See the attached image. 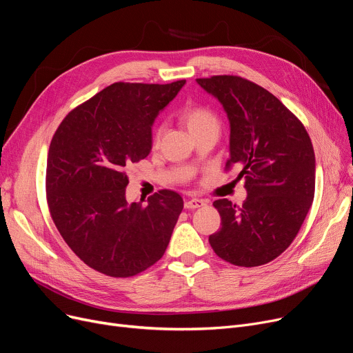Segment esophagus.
I'll return each mask as SVG.
<instances>
[{
  "label": "esophagus",
  "mask_w": 353,
  "mask_h": 353,
  "mask_svg": "<svg viewBox=\"0 0 353 353\" xmlns=\"http://www.w3.org/2000/svg\"><path fill=\"white\" fill-rule=\"evenodd\" d=\"M205 203V201H202V199H189V201L185 202V209H197V208H202Z\"/></svg>",
  "instance_id": "34e87169"
}]
</instances>
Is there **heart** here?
<instances>
[{
	"mask_svg": "<svg viewBox=\"0 0 353 353\" xmlns=\"http://www.w3.org/2000/svg\"><path fill=\"white\" fill-rule=\"evenodd\" d=\"M183 121L190 131V134H196L199 131H203L208 128H219V121L206 108H190L183 114ZM161 130L159 131V135Z\"/></svg>",
	"mask_w": 353,
	"mask_h": 353,
	"instance_id": "b5f03b06",
	"label": "heart"
}]
</instances>
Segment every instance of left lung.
I'll list each match as a JSON object with an SVG mask.
<instances>
[{
	"label": "left lung",
	"mask_w": 353,
	"mask_h": 353,
	"mask_svg": "<svg viewBox=\"0 0 353 353\" xmlns=\"http://www.w3.org/2000/svg\"><path fill=\"white\" fill-rule=\"evenodd\" d=\"M216 98L229 121V160L245 179L241 208L214 201L221 229L209 243L225 261L263 265L283 254L307 214L316 181V159L301 122L272 94L239 76L196 79Z\"/></svg>",
	"instance_id": "obj_1"
}]
</instances>
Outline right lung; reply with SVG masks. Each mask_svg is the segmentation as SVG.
Wrapping results in <instances>:
<instances>
[{
	"mask_svg": "<svg viewBox=\"0 0 353 353\" xmlns=\"http://www.w3.org/2000/svg\"><path fill=\"white\" fill-rule=\"evenodd\" d=\"M186 81L112 83L74 108L50 143L46 192L52 219L82 261L110 277H131L163 256L183 199L160 190L128 203L127 168L152 147V124Z\"/></svg>",
	"mask_w": 353,
	"mask_h": 353,
	"instance_id": "1",
	"label": "right lung"
}]
</instances>
